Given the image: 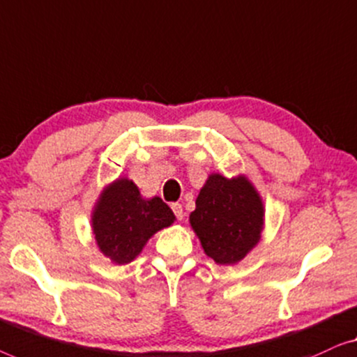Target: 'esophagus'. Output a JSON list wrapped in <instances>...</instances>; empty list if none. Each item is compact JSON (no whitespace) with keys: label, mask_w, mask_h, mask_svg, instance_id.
I'll list each match as a JSON object with an SVG mask.
<instances>
[{"label":"esophagus","mask_w":357,"mask_h":357,"mask_svg":"<svg viewBox=\"0 0 357 357\" xmlns=\"http://www.w3.org/2000/svg\"><path fill=\"white\" fill-rule=\"evenodd\" d=\"M172 210L174 212V215H176L178 220H183V217H184L183 205H181V204H172Z\"/></svg>","instance_id":"1"}]
</instances>
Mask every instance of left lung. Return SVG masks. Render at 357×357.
I'll list each match as a JSON object with an SVG mask.
<instances>
[{"instance_id": "obj_1", "label": "left lung", "mask_w": 357, "mask_h": 357, "mask_svg": "<svg viewBox=\"0 0 357 357\" xmlns=\"http://www.w3.org/2000/svg\"><path fill=\"white\" fill-rule=\"evenodd\" d=\"M189 223L215 264H238L262 238V197L244 174L225 178L212 173L200 189Z\"/></svg>"}]
</instances>
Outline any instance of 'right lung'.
<instances>
[{
    "label": "right lung",
    "instance_id": "1",
    "mask_svg": "<svg viewBox=\"0 0 357 357\" xmlns=\"http://www.w3.org/2000/svg\"><path fill=\"white\" fill-rule=\"evenodd\" d=\"M173 210L155 197L145 199L134 181L119 178L105 185L92 210V231L100 252L126 265L142 252L157 231L174 223Z\"/></svg>",
    "mask_w": 357,
    "mask_h": 357
}]
</instances>
